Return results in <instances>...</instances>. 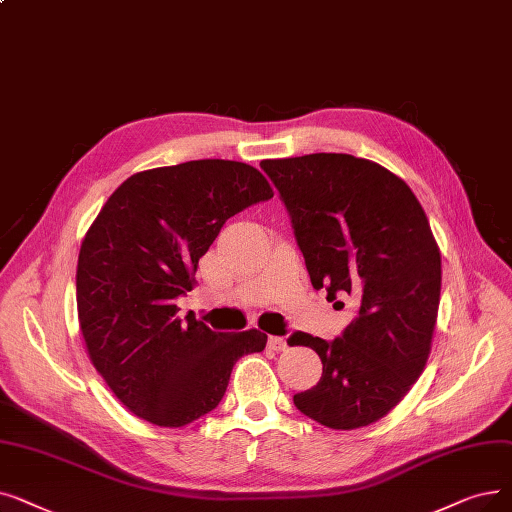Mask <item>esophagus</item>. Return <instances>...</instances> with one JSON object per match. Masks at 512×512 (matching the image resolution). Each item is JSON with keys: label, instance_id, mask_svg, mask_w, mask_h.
Wrapping results in <instances>:
<instances>
[{"label": "esophagus", "instance_id": "obj_1", "mask_svg": "<svg viewBox=\"0 0 512 512\" xmlns=\"http://www.w3.org/2000/svg\"><path fill=\"white\" fill-rule=\"evenodd\" d=\"M286 339L284 337H270L268 339V349H272V351H286Z\"/></svg>", "mask_w": 512, "mask_h": 512}]
</instances>
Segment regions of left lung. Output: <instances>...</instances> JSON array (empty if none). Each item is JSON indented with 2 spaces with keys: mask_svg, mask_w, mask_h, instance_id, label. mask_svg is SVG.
I'll return each mask as SVG.
<instances>
[{
  "mask_svg": "<svg viewBox=\"0 0 512 512\" xmlns=\"http://www.w3.org/2000/svg\"><path fill=\"white\" fill-rule=\"evenodd\" d=\"M261 169L291 215L311 284L328 301L358 303L341 337L288 339L322 360L318 385L293 402L324 427H366L402 402L429 358L441 291L429 219L404 180L351 154L261 161Z\"/></svg>",
  "mask_w": 512,
  "mask_h": 512,
  "instance_id": "8db88e82",
  "label": "left lung"
}]
</instances>
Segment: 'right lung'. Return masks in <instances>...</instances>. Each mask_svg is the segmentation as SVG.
<instances>
[{
    "instance_id": "obj_1",
    "label": "right lung",
    "mask_w": 512,
    "mask_h": 512,
    "mask_svg": "<svg viewBox=\"0 0 512 512\" xmlns=\"http://www.w3.org/2000/svg\"><path fill=\"white\" fill-rule=\"evenodd\" d=\"M274 196L251 165L188 161L127 177L87 230L77 263L90 360L133 414L184 427L217 408L232 368L263 351L261 330L215 332L175 299L226 221Z\"/></svg>"
}]
</instances>
